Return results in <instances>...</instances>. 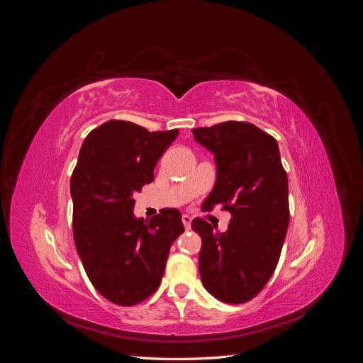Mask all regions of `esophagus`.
I'll return each mask as SVG.
<instances>
[{
  "label": "esophagus",
  "instance_id": "1",
  "mask_svg": "<svg viewBox=\"0 0 363 363\" xmlns=\"http://www.w3.org/2000/svg\"><path fill=\"white\" fill-rule=\"evenodd\" d=\"M182 223H183V225H184L186 228H189V227H191V223H192V218H191L189 215H183V216H182Z\"/></svg>",
  "mask_w": 363,
  "mask_h": 363
}]
</instances>
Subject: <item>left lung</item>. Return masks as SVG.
<instances>
[{
	"label": "left lung",
	"mask_w": 363,
	"mask_h": 363,
	"mask_svg": "<svg viewBox=\"0 0 363 363\" xmlns=\"http://www.w3.org/2000/svg\"><path fill=\"white\" fill-rule=\"evenodd\" d=\"M194 139L213 152L216 182L203 203L223 204L232 213L225 233L195 218L201 236L200 276L215 298L247 303L263 289L276 269L289 225L288 174L277 140L250 123L194 128Z\"/></svg>",
	"instance_id": "obj_1"
}]
</instances>
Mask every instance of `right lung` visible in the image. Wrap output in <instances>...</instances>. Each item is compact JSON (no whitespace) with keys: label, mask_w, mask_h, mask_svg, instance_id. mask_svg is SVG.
I'll return each mask as SVG.
<instances>
[{"label":"right lung","mask_w":363,"mask_h":363,"mask_svg":"<svg viewBox=\"0 0 363 363\" xmlns=\"http://www.w3.org/2000/svg\"><path fill=\"white\" fill-rule=\"evenodd\" d=\"M177 135L113 119L80 148L71 177L74 242L94 288L115 304L135 306L157 291L169 248L184 232L177 208H162L150 221L133 215V194L155 180Z\"/></svg>","instance_id":"add662e5"}]
</instances>
